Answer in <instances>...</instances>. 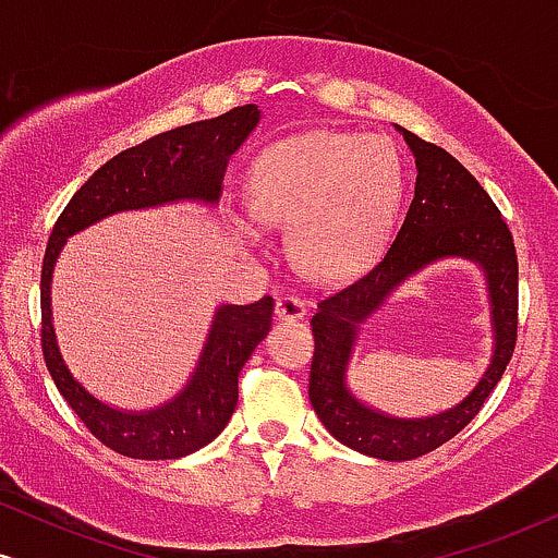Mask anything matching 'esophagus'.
<instances>
[{
    "instance_id": "obj_1",
    "label": "esophagus",
    "mask_w": 558,
    "mask_h": 558,
    "mask_svg": "<svg viewBox=\"0 0 558 558\" xmlns=\"http://www.w3.org/2000/svg\"><path fill=\"white\" fill-rule=\"evenodd\" d=\"M275 315L280 319H301L306 315V304L296 296H280L275 304Z\"/></svg>"
}]
</instances>
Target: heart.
<instances>
[{
	"instance_id": "b5f03b06",
	"label": "heart",
	"mask_w": 558,
	"mask_h": 558,
	"mask_svg": "<svg viewBox=\"0 0 558 558\" xmlns=\"http://www.w3.org/2000/svg\"><path fill=\"white\" fill-rule=\"evenodd\" d=\"M399 198V155L375 133H299L262 151L248 172L252 213L291 228L293 262L312 278H349L373 265Z\"/></svg>"
}]
</instances>
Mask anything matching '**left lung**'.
I'll return each instance as SVG.
<instances>
[{
  "label": "left lung",
  "mask_w": 558,
  "mask_h": 558,
  "mask_svg": "<svg viewBox=\"0 0 558 558\" xmlns=\"http://www.w3.org/2000/svg\"><path fill=\"white\" fill-rule=\"evenodd\" d=\"M399 133L417 165L414 198L403 226L373 270L319 301L312 317V409L332 438L386 462H407L435 451L475 420L514 354L520 280L514 241L483 185L446 149L407 128H399ZM451 256L475 260L486 275L494 328L489 369L470 397L433 418H393L373 410L350 393L344 375L361 325L412 274Z\"/></svg>",
  "instance_id": "left-lung-1"
}]
</instances>
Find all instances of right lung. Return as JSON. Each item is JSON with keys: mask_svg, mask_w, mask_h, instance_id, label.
I'll use <instances>...</instances> for the list:
<instances>
[{"mask_svg": "<svg viewBox=\"0 0 558 558\" xmlns=\"http://www.w3.org/2000/svg\"><path fill=\"white\" fill-rule=\"evenodd\" d=\"M257 105L198 120L120 151L75 191L57 217L41 267V349L57 390L92 435L131 459H181L226 430L239 403V373L272 325V296L215 310L202 356L181 393L162 407L114 409L75 380L57 345L52 323V272L70 235L118 213L175 202L215 207L230 157L259 123Z\"/></svg>", "mask_w": 558, "mask_h": 558, "instance_id": "1", "label": "right lung"}]
</instances>
